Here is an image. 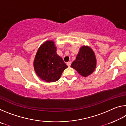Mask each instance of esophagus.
Segmentation results:
<instances>
[{"label":"esophagus","mask_w":126,"mask_h":126,"mask_svg":"<svg viewBox=\"0 0 126 126\" xmlns=\"http://www.w3.org/2000/svg\"><path fill=\"white\" fill-rule=\"evenodd\" d=\"M67 65L68 66V67H70L71 65V62H68L67 63Z\"/></svg>","instance_id":"obj_1"}]
</instances>
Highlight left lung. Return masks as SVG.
<instances>
[{
	"label": "left lung",
	"instance_id": "8db88e82",
	"mask_svg": "<svg viewBox=\"0 0 126 126\" xmlns=\"http://www.w3.org/2000/svg\"><path fill=\"white\" fill-rule=\"evenodd\" d=\"M71 67L85 77L90 75L96 67V58L93 50L88 46H82Z\"/></svg>",
	"mask_w": 126,
	"mask_h": 126
}]
</instances>
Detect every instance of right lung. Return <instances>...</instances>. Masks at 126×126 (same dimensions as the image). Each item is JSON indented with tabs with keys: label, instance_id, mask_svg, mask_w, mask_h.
I'll return each instance as SVG.
<instances>
[{
	"label": "right lung",
	"instance_id": "obj_1",
	"mask_svg": "<svg viewBox=\"0 0 126 126\" xmlns=\"http://www.w3.org/2000/svg\"><path fill=\"white\" fill-rule=\"evenodd\" d=\"M56 51L54 42L47 40L40 46L35 55L33 63L35 72L46 82H56L68 67Z\"/></svg>",
	"mask_w": 126,
	"mask_h": 126
}]
</instances>
